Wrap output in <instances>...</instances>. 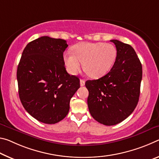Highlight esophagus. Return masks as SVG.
<instances>
[{
  "instance_id": "obj_1",
  "label": "esophagus",
  "mask_w": 159,
  "mask_h": 159,
  "mask_svg": "<svg viewBox=\"0 0 159 159\" xmlns=\"http://www.w3.org/2000/svg\"><path fill=\"white\" fill-rule=\"evenodd\" d=\"M85 84V80H80V85L82 86H84Z\"/></svg>"
}]
</instances>
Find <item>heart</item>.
<instances>
[{"label":"heart","instance_id":"obj_1","mask_svg":"<svg viewBox=\"0 0 159 159\" xmlns=\"http://www.w3.org/2000/svg\"><path fill=\"white\" fill-rule=\"evenodd\" d=\"M117 58V49L111 43H82L67 51L64 61L70 74L76 75L84 64L87 73L92 78H99L110 71Z\"/></svg>","mask_w":159,"mask_h":159}]
</instances>
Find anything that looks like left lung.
I'll use <instances>...</instances> for the list:
<instances>
[{
  "label": "left lung",
  "instance_id": "obj_1",
  "mask_svg": "<svg viewBox=\"0 0 159 159\" xmlns=\"http://www.w3.org/2000/svg\"><path fill=\"white\" fill-rule=\"evenodd\" d=\"M117 58L110 72L98 80H87V104L91 115L98 123L114 125L126 119L139 101L142 67L130 45L111 40Z\"/></svg>",
  "mask_w": 159,
  "mask_h": 159
}]
</instances>
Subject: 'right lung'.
I'll list each match as a JSON object with an SVG mask.
<instances>
[{
  "label": "right lung",
  "mask_w": 159,
  "mask_h": 159,
  "mask_svg": "<svg viewBox=\"0 0 159 159\" xmlns=\"http://www.w3.org/2000/svg\"><path fill=\"white\" fill-rule=\"evenodd\" d=\"M66 40L41 36L29 43L17 67L18 92L23 107L33 118L55 124L68 113L70 101L80 87L67 73L63 52Z\"/></svg>",
  "instance_id": "add662e5"
}]
</instances>
